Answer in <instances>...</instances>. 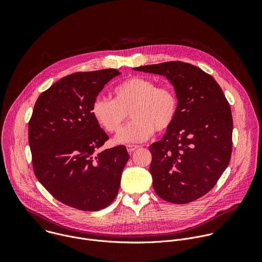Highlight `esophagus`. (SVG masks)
Listing matches in <instances>:
<instances>
[{"label":"esophagus","mask_w":262,"mask_h":262,"mask_svg":"<svg viewBox=\"0 0 262 262\" xmlns=\"http://www.w3.org/2000/svg\"><path fill=\"white\" fill-rule=\"evenodd\" d=\"M139 147H140L139 145H134V144H128V145H126V149H127V151H128L129 154H133L135 150H137V149H138Z\"/></svg>","instance_id":"esophagus-1"}]
</instances>
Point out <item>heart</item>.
Masks as SVG:
<instances>
[{
  "label": "heart",
  "instance_id": "1",
  "mask_svg": "<svg viewBox=\"0 0 262 262\" xmlns=\"http://www.w3.org/2000/svg\"><path fill=\"white\" fill-rule=\"evenodd\" d=\"M133 120L116 137L118 143L142 142L155 132L169 129L176 119L178 99L168 86L143 77H132L114 89V99L97 96L91 105V115L105 132L118 133L127 113Z\"/></svg>",
  "mask_w": 262,
  "mask_h": 262
}]
</instances>
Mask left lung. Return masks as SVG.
Returning <instances> with one entry per match:
<instances>
[{"label": "left lung", "instance_id": "obj_1", "mask_svg": "<svg viewBox=\"0 0 262 262\" xmlns=\"http://www.w3.org/2000/svg\"><path fill=\"white\" fill-rule=\"evenodd\" d=\"M134 69L165 76L178 99L172 126L149 147L154 189L171 203L195 201L213 188L230 162L229 102L210 74L192 64L171 61Z\"/></svg>", "mask_w": 262, "mask_h": 262}]
</instances>
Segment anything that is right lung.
Masks as SVG:
<instances>
[{
	"label": "right lung",
	"instance_id": "add662e5",
	"mask_svg": "<svg viewBox=\"0 0 262 262\" xmlns=\"http://www.w3.org/2000/svg\"><path fill=\"white\" fill-rule=\"evenodd\" d=\"M120 74L108 68L76 72L42 92L29 121L34 173L58 201L85 211L116 198L129 156L119 145L97 154L107 135L91 115L104 85Z\"/></svg>",
	"mask_w": 262,
	"mask_h": 262
}]
</instances>
